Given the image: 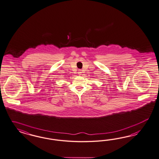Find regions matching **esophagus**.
I'll list each match as a JSON object with an SVG mask.
<instances>
[{"label": "esophagus", "instance_id": "obj_1", "mask_svg": "<svg viewBox=\"0 0 159 159\" xmlns=\"http://www.w3.org/2000/svg\"><path fill=\"white\" fill-rule=\"evenodd\" d=\"M82 73V71L81 69H79V70H78V74L79 75H81Z\"/></svg>", "mask_w": 159, "mask_h": 159}]
</instances>
